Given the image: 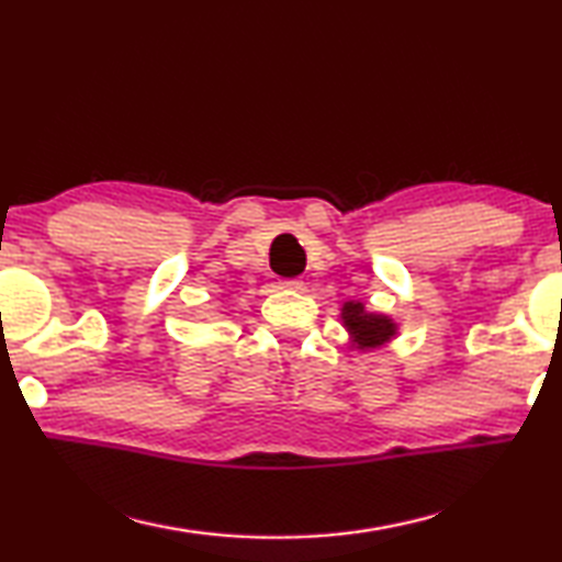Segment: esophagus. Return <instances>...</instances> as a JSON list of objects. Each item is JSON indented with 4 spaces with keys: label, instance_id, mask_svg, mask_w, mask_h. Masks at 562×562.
<instances>
[{
    "label": "esophagus",
    "instance_id": "esophagus-1",
    "mask_svg": "<svg viewBox=\"0 0 562 562\" xmlns=\"http://www.w3.org/2000/svg\"><path fill=\"white\" fill-rule=\"evenodd\" d=\"M303 286V281L301 279H286L283 281V289H293V291H299Z\"/></svg>",
    "mask_w": 562,
    "mask_h": 562
}]
</instances>
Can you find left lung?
Instances as JSON below:
<instances>
[{
	"mask_svg": "<svg viewBox=\"0 0 562 562\" xmlns=\"http://www.w3.org/2000/svg\"><path fill=\"white\" fill-rule=\"evenodd\" d=\"M342 321H346L350 336L356 338L360 348L382 346V342H387L395 336V323L385 316L366 313L362 303H346V308H342Z\"/></svg>",
	"mask_w": 562,
	"mask_h": 562,
	"instance_id": "8db88e82",
	"label": "left lung"
}]
</instances>
